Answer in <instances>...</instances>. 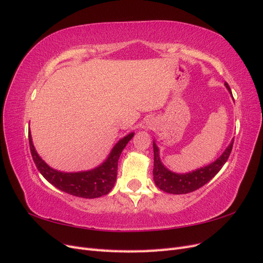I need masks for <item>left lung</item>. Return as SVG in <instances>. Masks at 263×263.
I'll list each match as a JSON object with an SVG mask.
<instances>
[{"label":"left lung","instance_id":"obj_1","mask_svg":"<svg viewBox=\"0 0 263 263\" xmlns=\"http://www.w3.org/2000/svg\"><path fill=\"white\" fill-rule=\"evenodd\" d=\"M226 87L228 89L229 93L232 94V90H230L229 85L227 82L225 83ZM233 97V94H232ZM234 145V139L230 142V145L226 148L221 156L212 162L211 164L203 166L201 169H197L195 171L180 174L174 173L170 170H168L162 164L160 157H159V149L154 141V181L156 185L164 191L166 193L171 194H186L190 192L202 187L206 183L211 181L216 174L219 172V170L222 168V165L226 163L228 160L229 155L232 153Z\"/></svg>","mask_w":263,"mask_h":263}]
</instances>
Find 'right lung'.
Segmentation results:
<instances>
[{"label":"right lung","mask_w":263,"mask_h":263,"mask_svg":"<svg viewBox=\"0 0 263 263\" xmlns=\"http://www.w3.org/2000/svg\"><path fill=\"white\" fill-rule=\"evenodd\" d=\"M133 136L134 133H130L119 140L110 151L108 158L98 168L89 171L68 173L50 168L38 156L33 145V140H31L30 132H28L31 157H33V160L42 176L53 186L63 191V192L84 198H97L102 195H106L113 189L117 177L119 156Z\"/></svg>","instance_id":"add662e5"}]
</instances>
